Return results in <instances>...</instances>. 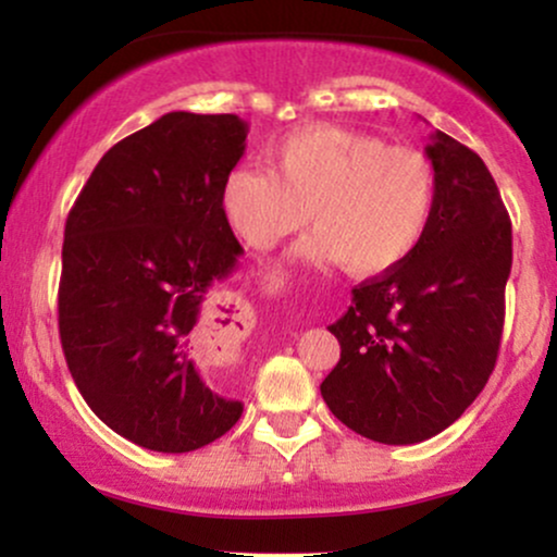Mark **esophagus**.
Wrapping results in <instances>:
<instances>
[{
    "mask_svg": "<svg viewBox=\"0 0 557 557\" xmlns=\"http://www.w3.org/2000/svg\"><path fill=\"white\" fill-rule=\"evenodd\" d=\"M270 285L274 287V290H280V287L285 285V280H283V277H272V280H270Z\"/></svg>",
    "mask_w": 557,
    "mask_h": 557,
    "instance_id": "esophagus-1",
    "label": "esophagus"
}]
</instances>
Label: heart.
<instances>
[{
	"mask_svg": "<svg viewBox=\"0 0 557 557\" xmlns=\"http://www.w3.org/2000/svg\"><path fill=\"white\" fill-rule=\"evenodd\" d=\"M267 168L230 170L220 188L222 216L253 251H270L311 214L317 233L300 259L380 277L417 253L437 212L432 159L374 133L304 127L267 151Z\"/></svg>",
	"mask_w": 557,
	"mask_h": 557,
	"instance_id": "heart-1",
	"label": "heart"
}]
</instances>
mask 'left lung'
I'll use <instances>...</instances> for the list:
<instances>
[{
	"label": "left lung",
	"instance_id": "1",
	"mask_svg": "<svg viewBox=\"0 0 557 557\" xmlns=\"http://www.w3.org/2000/svg\"><path fill=\"white\" fill-rule=\"evenodd\" d=\"M440 194L432 227L398 270L354 287L330 324L341 361L322 398L348 430L413 445L453 424L487 385L505 319L513 235L487 164L434 131Z\"/></svg>",
	"mask_w": 557,
	"mask_h": 557
}]
</instances>
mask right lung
Instances as JSON below:
<instances>
[{
    "mask_svg": "<svg viewBox=\"0 0 557 557\" xmlns=\"http://www.w3.org/2000/svg\"><path fill=\"white\" fill-rule=\"evenodd\" d=\"M246 136L238 114H162L99 159L67 214V369L96 417L149 450H198L243 413L201 367L233 337L212 290L243 253L220 188Z\"/></svg>",
    "mask_w": 557,
    "mask_h": 557,
    "instance_id": "add662e5",
    "label": "right lung"
}]
</instances>
